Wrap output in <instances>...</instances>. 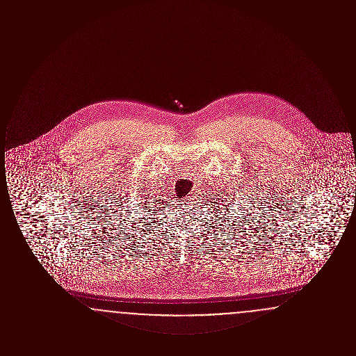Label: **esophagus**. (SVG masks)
<instances>
[{
	"label": "esophagus",
	"instance_id": "34e87169",
	"mask_svg": "<svg viewBox=\"0 0 356 356\" xmlns=\"http://www.w3.org/2000/svg\"><path fill=\"white\" fill-rule=\"evenodd\" d=\"M193 199H195V196H188L186 200H184V203L188 204V205H192V203H195Z\"/></svg>",
	"mask_w": 356,
	"mask_h": 356
}]
</instances>
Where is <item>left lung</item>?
<instances>
[{
    "label": "left lung",
    "instance_id": "left-lung-1",
    "mask_svg": "<svg viewBox=\"0 0 356 356\" xmlns=\"http://www.w3.org/2000/svg\"><path fill=\"white\" fill-rule=\"evenodd\" d=\"M221 202H222V200H221ZM222 203H225V202H222Z\"/></svg>",
    "mask_w": 356,
    "mask_h": 356
}]
</instances>
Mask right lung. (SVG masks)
Listing matches in <instances>:
<instances>
[{
	"mask_svg": "<svg viewBox=\"0 0 356 356\" xmlns=\"http://www.w3.org/2000/svg\"><path fill=\"white\" fill-rule=\"evenodd\" d=\"M145 203H147V202H145ZM145 203H144V205H143V203H141L143 207H145V205H147V204H145ZM138 207H140V208H141V206H140L139 204H138Z\"/></svg>",
	"mask_w": 356,
	"mask_h": 356,
	"instance_id": "right-lung-1",
	"label": "right lung"
}]
</instances>
